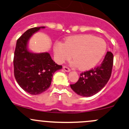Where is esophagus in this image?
<instances>
[{
	"label": "esophagus",
	"mask_w": 129,
	"mask_h": 129,
	"mask_svg": "<svg viewBox=\"0 0 129 129\" xmlns=\"http://www.w3.org/2000/svg\"><path fill=\"white\" fill-rule=\"evenodd\" d=\"M63 69L65 71H66V72H70V71H71V69H70L68 67H67V66H63Z\"/></svg>",
	"instance_id": "34e87169"
}]
</instances>
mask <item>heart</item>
<instances>
[{
  "label": "heart",
  "mask_w": 129,
  "mask_h": 129,
  "mask_svg": "<svg viewBox=\"0 0 129 129\" xmlns=\"http://www.w3.org/2000/svg\"><path fill=\"white\" fill-rule=\"evenodd\" d=\"M105 41L91 35H81L67 38L64 43L57 41L53 53L57 62L62 63L71 58L73 65L82 71L91 69L98 64L107 52Z\"/></svg>",
  "instance_id": "obj_1"
}]
</instances>
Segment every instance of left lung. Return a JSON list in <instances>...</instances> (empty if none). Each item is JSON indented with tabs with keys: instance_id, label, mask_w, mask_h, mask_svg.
<instances>
[{
	"instance_id": "left-lung-1",
	"label": "left lung",
	"mask_w": 129,
	"mask_h": 129,
	"mask_svg": "<svg viewBox=\"0 0 129 129\" xmlns=\"http://www.w3.org/2000/svg\"><path fill=\"white\" fill-rule=\"evenodd\" d=\"M113 63V55L107 52L102 63L98 67L82 72L76 83L71 84L76 93L89 97L95 94L105 87L110 78Z\"/></svg>"
}]
</instances>
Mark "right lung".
Masks as SVG:
<instances>
[{
    "mask_svg": "<svg viewBox=\"0 0 129 129\" xmlns=\"http://www.w3.org/2000/svg\"><path fill=\"white\" fill-rule=\"evenodd\" d=\"M42 27L29 29L16 42L14 56V74L20 87L31 94L37 95L49 88L53 73L61 69L47 52L35 53L27 50V42Z\"/></svg>",
    "mask_w": 129,
    "mask_h": 129,
    "instance_id": "obj_1",
    "label": "right lung"
}]
</instances>
